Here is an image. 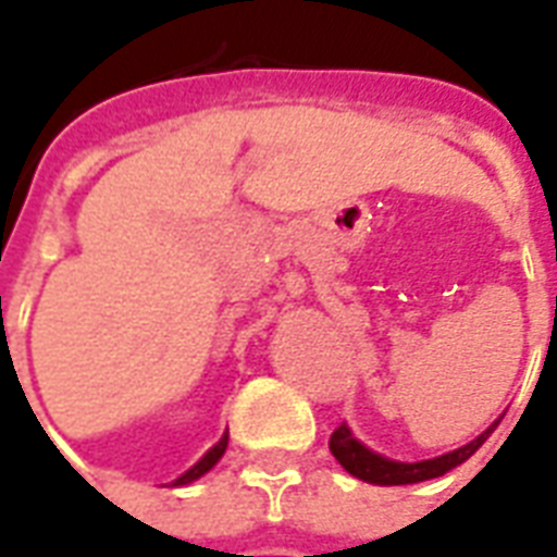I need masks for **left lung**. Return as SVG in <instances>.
<instances>
[{
	"mask_svg": "<svg viewBox=\"0 0 557 557\" xmlns=\"http://www.w3.org/2000/svg\"><path fill=\"white\" fill-rule=\"evenodd\" d=\"M498 426V420L492 423L490 430H483L474 438V442L456 447L450 454L435 456V459H423V462H397V459H387L382 454H373L370 447H363L351 430L343 423L337 430L331 432V454L337 456V462L349 474H355L358 480H367V483H375V486H406V483H420V480H432L447 474L450 468L462 466L468 456L478 450L480 444L486 442L492 435V430Z\"/></svg>",
	"mask_w": 557,
	"mask_h": 557,
	"instance_id": "8db88e82",
	"label": "left lung"
}]
</instances>
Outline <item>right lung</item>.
<instances>
[{
    "mask_svg": "<svg viewBox=\"0 0 557 557\" xmlns=\"http://www.w3.org/2000/svg\"><path fill=\"white\" fill-rule=\"evenodd\" d=\"M226 444H230V432H223V438H220V442L214 444V447H211V450H208V454L202 456L194 468H187V471H184L182 478L175 480L172 486H184V483H194V480H199L202 474H208V471L220 462V456L226 454Z\"/></svg>",
    "mask_w": 557,
    "mask_h": 557,
    "instance_id": "add662e5",
    "label": "right lung"
}]
</instances>
